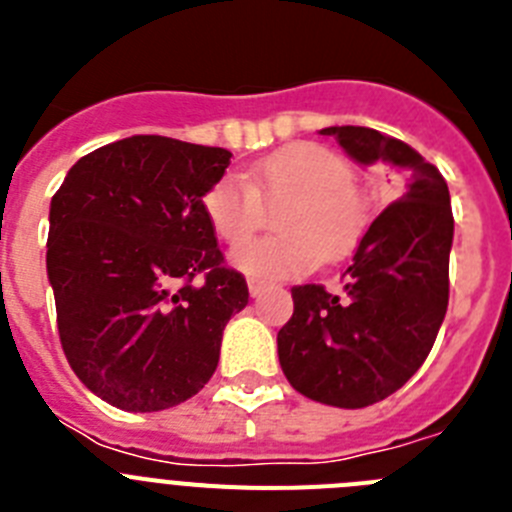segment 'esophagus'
Returning <instances> with one entry per match:
<instances>
[{
    "mask_svg": "<svg viewBox=\"0 0 512 512\" xmlns=\"http://www.w3.org/2000/svg\"><path fill=\"white\" fill-rule=\"evenodd\" d=\"M264 289H266V282H261V279H248V292H251V297H261Z\"/></svg>",
    "mask_w": 512,
    "mask_h": 512,
    "instance_id": "1",
    "label": "esophagus"
}]
</instances>
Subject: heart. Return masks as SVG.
Here are the masks:
<instances>
[{
    "mask_svg": "<svg viewBox=\"0 0 512 512\" xmlns=\"http://www.w3.org/2000/svg\"><path fill=\"white\" fill-rule=\"evenodd\" d=\"M246 181L223 176L202 197V212L217 238L240 243L258 227L261 201L287 199L278 213L277 236L241 244L233 266L259 279L305 274L320 259H341L359 243L366 205L346 158L315 143L271 153L246 171Z\"/></svg>",
    "mask_w": 512,
    "mask_h": 512,
    "instance_id": "obj_1",
    "label": "heart"
}]
</instances>
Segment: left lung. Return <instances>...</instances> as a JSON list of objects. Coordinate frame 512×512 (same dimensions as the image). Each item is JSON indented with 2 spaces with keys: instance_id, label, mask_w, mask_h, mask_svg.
<instances>
[{
  "instance_id": "obj_1",
  "label": "left lung",
  "mask_w": 512,
  "mask_h": 512,
  "mask_svg": "<svg viewBox=\"0 0 512 512\" xmlns=\"http://www.w3.org/2000/svg\"><path fill=\"white\" fill-rule=\"evenodd\" d=\"M320 133L356 164L400 174V200L359 241L343 292L292 287L295 312L277 336L282 372L300 395L354 410L400 390L431 354L449 307L454 215L441 171L408 143L359 125Z\"/></svg>"
}]
</instances>
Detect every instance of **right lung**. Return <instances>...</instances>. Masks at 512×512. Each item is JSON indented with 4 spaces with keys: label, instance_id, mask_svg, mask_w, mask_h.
I'll use <instances>...</instances> for the list:
<instances>
[{
    "label": "right lung",
    "instance_id": "add662e5",
    "mask_svg": "<svg viewBox=\"0 0 512 512\" xmlns=\"http://www.w3.org/2000/svg\"><path fill=\"white\" fill-rule=\"evenodd\" d=\"M230 156L133 135L79 158L53 194L45 266L63 354L115 408L156 413L197 395L248 305L202 212Z\"/></svg>",
    "mask_w": 512,
    "mask_h": 512
}]
</instances>
